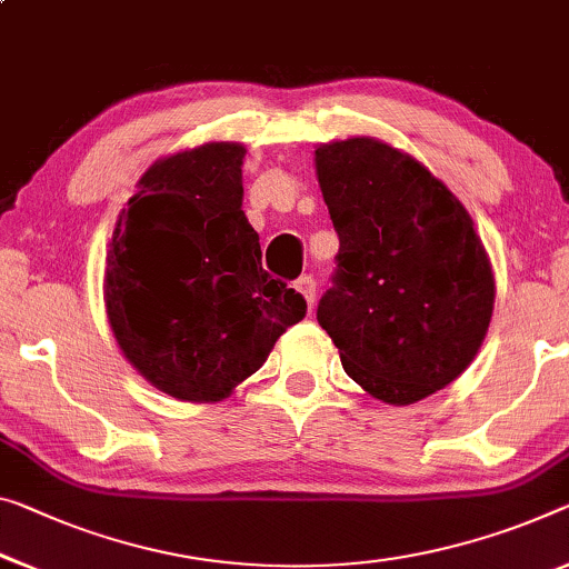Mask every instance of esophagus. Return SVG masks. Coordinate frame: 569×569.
I'll return each instance as SVG.
<instances>
[{
	"label": "esophagus",
	"instance_id": "obj_1",
	"mask_svg": "<svg viewBox=\"0 0 569 569\" xmlns=\"http://www.w3.org/2000/svg\"><path fill=\"white\" fill-rule=\"evenodd\" d=\"M297 292H300L305 297V302H308V312H312L315 308V279L312 277H300L295 282Z\"/></svg>",
	"mask_w": 569,
	"mask_h": 569
}]
</instances>
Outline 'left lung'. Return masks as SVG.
Returning a JSON list of instances; mask_svg holds the SVG:
<instances>
[{"label":"left lung","mask_w":569,"mask_h":569,"mask_svg":"<svg viewBox=\"0 0 569 569\" xmlns=\"http://www.w3.org/2000/svg\"><path fill=\"white\" fill-rule=\"evenodd\" d=\"M315 170L340 239L318 322L358 387L415 405L456 381L488 333L483 241L442 180L379 139L320 144Z\"/></svg>","instance_id":"8db88e82"}]
</instances>
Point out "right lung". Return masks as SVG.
<instances>
[{"mask_svg": "<svg viewBox=\"0 0 569 569\" xmlns=\"http://www.w3.org/2000/svg\"><path fill=\"white\" fill-rule=\"evenodd\" d=\"M243 150L208 142L157 160L119 213L103 300L127 361L180 401H221L308 312L261 267L241 211Z\"/></svg>", "mask_w": 569, "mask_h": 569, "instance_id": "1", "label": "right lung"}]
</instances>
